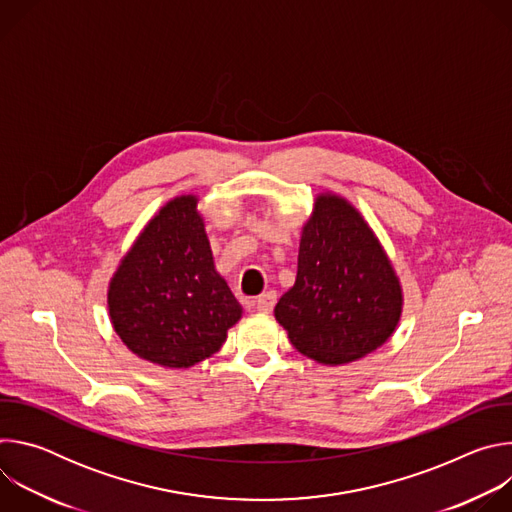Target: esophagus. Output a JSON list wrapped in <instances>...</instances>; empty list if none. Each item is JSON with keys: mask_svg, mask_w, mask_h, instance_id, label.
<instances>
[{"mask_svg": "<svg viewBox=\"0 0 512 512\" xmlns=\"http://www.w3.org/2000/svg\"><path fill=\"white\" fill-rule=\"evenodd\" d=\"M275 302H277L275 291H267V294H263V296H259V298L255 300V310L261 312V314H269V312L273 310Z\"/></svg>", "mask_w": 512, "mask_h": 512, "instance_id": "obj_1", "label": "esophagus"}]
</instances>
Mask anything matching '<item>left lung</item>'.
<instances>
[{
	"instance_id": "left-lung-1",
	"label": "left lung",
	"mask_w": 512,
	"mask_h": 512,
	"mask_svg": "<svg viewBox=\"0 0 512 512\" xmlns=\"http://www.w3.org/2000/svg\"><path fill=\"white\" fill-rule=\"evenodd\" d=\"M401 312L403 287L375 231L346 198L318 194L302 227L296 283L275 306L289 342L338 367L383 346Z\"/></svg>"
}]
</instances>
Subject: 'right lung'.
Returning a JSON list of instances; mask_svg holds the SVG:
<instances>
[{
    "label": "right lung",
    "mask_w": 512,
    "mask_h": 512,
    "mask_svg": "<svg viewBox=\"0 0 512 512\" xmlns=\"http://www.w3.org/2000/svg\"><path fill=\"white\" fill-rule=\"evenodd\" d=\"M113 330L139 358L190 369L221 350L243 308L216 271L196 194L166 202L109 281Z\"/></svg>",
    "instance_id": "1"
}]
</instances>
